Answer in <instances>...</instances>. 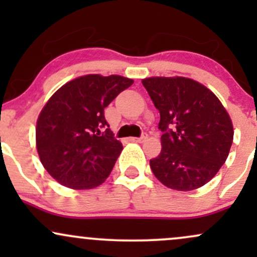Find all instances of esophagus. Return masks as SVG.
<instances>
[{"label":"esophagus","mask_w":257,"mask_h":257,"mask_svg":"<svg viewBox=\"0 0 257 257\" xmlns=\"http://www.w3.org/2000/svg\"><path fill=\"white\" fill-rule=\"evenodd\" d=\"M147 137H149V135H147L146 133H144V134L141 135L140 138H132L131 140L134 141V143H144V141H145L147 139Z\"/></svg>","instance_id":"obj_1"}]
</instances>
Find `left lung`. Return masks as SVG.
I'll return each instance as SVG.
<instances>
[{
  "label": "left lung",
  "instance_id": "obj_1",
  "mask_svg": "<svg viewBox=\"0 0 257 257\" xmlns=\"http://www.w3.org/2000/svg\"><path fill=\"white\" fill-rule=\"evenodd\" d=\"M161 114L162 151L150 161L167 187L192 191L216 175L228 157L233 125L216 95L186 77L143 79Z\"/></svg>",
  "mask_w": 257,
  "mask_h": 257
}]
</instances>
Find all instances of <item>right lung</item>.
<instances>
[{
	"instance_id": "add662e5",
	"label": "right lung",
	"mask_w": 257,
	"mask_h": 257,
	"mask_svg": "<svg viewBox=\"0 0 257 257\" xmlns=\"http://www.w3.org/2000/svg\"><path fill=\"white\" fill-rule=\"evenodd\" d=\"M122 76H82L55 91L41 111L36 146L41 163L59 184L75 190L101 185L123 150L104 110L133 84Z\"/></svg>"
}]
</instances>
